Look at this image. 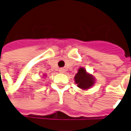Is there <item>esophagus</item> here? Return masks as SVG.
Segmentation results:
<instances>
[{
	"instance_id": "esophagus-1",
	"label": "esophagus",
	"mask_w": 131,
	"mask_h": 131,
	"mask_svg": "<svg viewBox=\"0 0 131 131\" xmlns=\"http://www.w3.org/2000/svg\"><path fill=\"white\" fill-rule=\"evenodd\" d=\"M59 72H61V73H63L65 72V69H63V68H60Z\"/></svg>"
}]
</instances>
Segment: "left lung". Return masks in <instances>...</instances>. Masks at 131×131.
Instances as JSON below:
<instances>
[{"mask_svg": "<svg viewBox=\"0 0 131 131\" xmlns=\"http://www.w3.org/2000/svg\"><path fill=\"white\" fill-rule=\"evenodd\" d=\"M74 80L79 88L83 90L88 89L95 83V80L92 75L87 73L83 68H80L79 69L78 72L74 77Z\"/></svg>", "mask_w": 131, "mask_h": 131, "instance_id": "obj_1", "label": "left lung"}]
</instances>
